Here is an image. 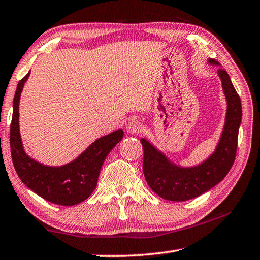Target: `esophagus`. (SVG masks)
<instances>
[{"label": "esophagus", "instance_id": "obj_1", "mask_svg": "<svg viewBox=\"0 0 260 260\" xmlns=\"http://www.w3.org/2000/svg\"><path fill=\"white\" fill-rule=\"evenodd\" d=\"M126 131H127V133L132 134V135L138 134V133H141V132L143 131V126L140 121L135 120V119H132V120L127 122Z\"/></svg>", "mask_w": 260, "mask_h": 260}]
</instances>
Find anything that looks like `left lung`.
<instances>
[{
  "label": "left lung",
  "instance_id": "1",
  "mask_svg": "<svg viewBox=\"0 0 260 260\" xmlns=\"http://www.w3.org/2000/svg\"><path fill=\"white\" fill-rule=\"evenodd\" d=\"M207 63L220 66L213 59H208ZM217 76L222 83L226 110L220 139L207 158L196 166L184 167L171 160L147 139L140 140L143 147V175L146 182L163 199L185 201L199 197L219 184L233 167L242 121L241 98L228 73L219 69Z\"/></svg>",
  "mask_w": 260,
  "mask_h": 260
}]
</instances>
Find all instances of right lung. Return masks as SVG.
<instances>
[{
    "mask_svg": "<svg viewBox=\"0 0 260 260\" xmlns=\"http://www.w3.org/2000/svg\"><path fill=\"white\" fill-rule=\"evenodd\" d=\"M30 73L19 81L12 104L10 148L15 170L20 180L37 194L52 204L74 206L88 199L97 186L103 163L118 142L123 131L117 129L98 138L75 159L63 166H47L32 158L24 149L19 131V102Z\"/></svg>",
    "mask_w": 260,
    "mask_h": 260,
    "instance_id": "right-lung-1",
    "label": "right lung"
}]
</instances>
